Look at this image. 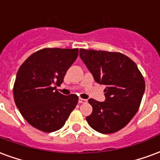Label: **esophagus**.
Instances as JSON below:
<instances>
[{
    "label": "esophagus",
    "mask_w": 160,
    "mask_h": 160,
    "mask_svg": "<svg viewBox=\"0 0 160 160\" xmlns=\"http://www.w3.org/2000/svg\"><path fill=\"white\" fill-rule=\"evenodd\" d=\"M79 103H80V104H86V103H87V99H84V98H79Z\"/></svg>",
    "instance_id": "34e87169"
}]
</instances>
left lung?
<instances>
[{"mask_svg":"<svg viewBox=\"0 0 160 160\" xmlns=\"http://www.w3.org/2000/svg\"><path fill=\"white\" fill-rule=\"evenodd\" d=\"M80 56L94 80L105 85V101L90 98L92 112L88 124L102 134H112L127 125L139 110L145 80L132 60L119 52L80 49Z\"/></svg>","mask_w":160,"mask_h":160,"instance_id":"1","label":"left lung"}]
</instances>
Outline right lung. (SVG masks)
<instances>
[{
    "label": "right lung",
    "instance_id": "obj_1",
    "mask_svg": "<svg viewBox=\"0 0 160 160\" xmlns=\"http://www.w3.org/2000/svg\"><path fill=\"white\" fill-rule=\"evenodd\" d=\"M78 49L45 48L33 53L19 67L13 85L16 106L26 122L45 133L62 128L78 104L75 94L56 90L77 59Z\"/></svg>",
    "mask_w": 160,
    "mask_h": 160
}]
</instances>
